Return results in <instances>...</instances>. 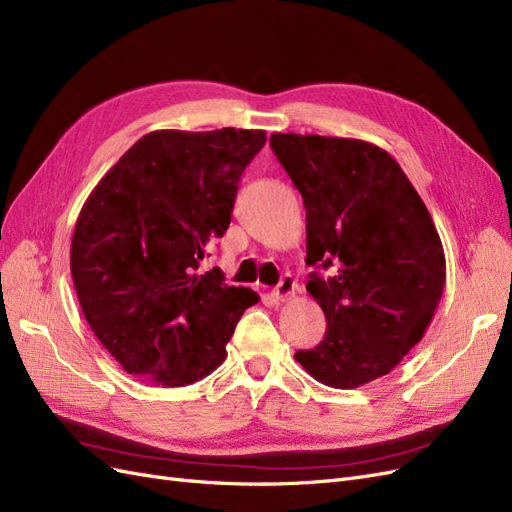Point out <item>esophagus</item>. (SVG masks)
<instances>
[{
  "label": "esophagus",
  "mask_w": 512,
  "mask_h": 512,
  "mask_svg": "<svg viewBox=\"0 0 512 512\" xmlns=\"http://www.w3.org/2000/svg\"><path fill=\"white\" fill-rule=\"evenodd\" d=\"M294 288H297V282H294V277H292L290 273H284L280 284H277V286L273 288V297H275L277 301H286V299L290 297V294L294 292Z\"/></svg>",
  "instance_id": "obj_1"
}]
</instances>
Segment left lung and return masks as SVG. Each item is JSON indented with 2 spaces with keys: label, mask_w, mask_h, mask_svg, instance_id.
<instances>
[{
  "label": "left lung",
  "mask_w": 512,
  "mask_h": 512,
  "mask_svg": "<svg viewBox=\"0 0 512 512\" xmlns=\"http://www.w3.org/2000/svg\"><path fill=\"white\" fill-rule=\"evenodd\" d=\"M307 220V292L327 333L294 354L309 376L356 389L386 376L423 339L440 303L446 262L425 203L384 149L318 134L269 141Z\"/></svg>",
  "instance_id": "8db88e82"
}]
</instances>
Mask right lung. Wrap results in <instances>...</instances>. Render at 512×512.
Instances as JSON below:
<instances>
[{"label": "right lung", "instance_id": "right-lung-1", "mask_svg": "<svg viewBox=\"0 0 512 512\" xmlns=\"http://www.w3.org/2000/svg\"><path fill=\"white\" fill-rule=\"evenodd\" d=\"M262 130H158L136 141L89 194L74 226L70 271L91 331L128 374L185 386L226 359L258 294L200 273L235 207Z\"/></svg>", "mask_w": 512, "mask_h": 512}]
</instances>
